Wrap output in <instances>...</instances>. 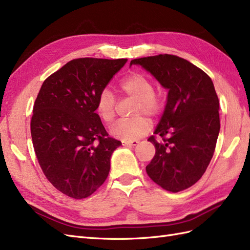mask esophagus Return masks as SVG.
Wrapping results in <instances>:
<instances>
[{"label":"esophagus","instance_id":"obj_1","mask_svg":"<svg viewBox=\"0 0 250 250\" xmlns=\"http://www.w3.org/2000/svg\"><path fill=\"white\" fill-rule=\"evenodd\" d=\"M121 143H123V146H134L138 144V142H136V140H133V142H130V140H123Z\"/></svg>","mask_w":250,"mask_h":250}]
</instances>
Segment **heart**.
I'll list each match as a JSON object with an SVG mask.
<instances>
[{"mask_svg":"<svg viewBox=\"0 0 250 250\" xmlns=\"http://www.w3.org/2000/svg\"><path fill=\"white\" fill-rule=\"evenodd\" d=\"M155 84L149 76L133 73L119 82V91L125 97L136 100L130 120H121L115 125L111 133L114 137L123 140H136L150 131V123L144 116L156 118L165 107V95L154 89ZM116 99L107 87L98 93L95 108L99 118L106 125H111L116 117Z\"/></svg>","mask_w":250,"mask_h":250,"instance_id":"obj_1","label":"heart"}]
</instances>
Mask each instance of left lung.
Instances as JSON below:
<instances>
[{"instance_id": "1", "label": "left lung", "mask_w": 250, "mask_h": 250, "mask_svg": "<svg viewBox=\"0 0 250 250\" xmlns=\"http://www.w3.org/2000/svg\"><path fill=\"white\" fill-rule=\"evenodd\" d=\"M168 88L167 104L149 137L155 155L146 167L158 186L180 192L194 185L213 156L220 133L219 98L210 77L194 64L174 55L134 59Z\"/></svg>"}]
</instances>
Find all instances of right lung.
Segmentation results:
<instances>
[{
  "label": "right lung",
  "mask_w": 250,
  "mask_h": 250,
  "mask_svg": "<svg viewBox=\"0 0 250 250\" xmlns=\"http://www.w3.org/2000/svg\"><path fill=\"white\" fill-rule=\"evenodd\" d=\"M125 62L74 59L46 78L37 96L30 120L36 156L47 180L69 197L92 195L110 172L121 143L108 136L95 102Z\"/></svg>",
  "instance_id": "obj_1"
}]
</instances>
